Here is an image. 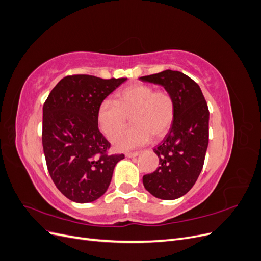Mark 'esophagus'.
<instances>
[{
  "mask_svg": "<svg viewBox=\"0 0 261 261\" xmlns=\"http://www.w3.org/2000/svg\"><path fill=\"white\" fill-rule=\"evenodd\" d=\"M138 154H139L138 151H136V152H126V156H127V158H135Z\"/></svg>",
  "mask_w": 261,
  "mask_h": 261,
  "instance_id": "34e87169",
  "label": "esophagus"
}]
</instances>
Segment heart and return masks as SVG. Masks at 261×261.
<instances>
[{
	"instance_id": "b5f03b06",
	"label": "heart",
	"mask_w": 261,
	"mask_h": 261,
	"mask_svg": "<svg viewBox=\"0 0 261 261\" xmlns=\"http://www.w3.org/2000/svg\"><path fill=\"white\" fill-rule=\"evenodd\" d=\"M130 115L133 125L124 131ZM98 123L102 133L111 138L118 150H130L161 138L169 132L175 117V101L167 90H155L152 86L135 84L116 93V101L106 99L98 108Z\"/></svg>"
}]
</instances>
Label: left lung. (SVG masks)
Instances as JSON below:
<instances>
[{"label": "left lung", "mask_w": 261, "mask_h": 261, "mask_svg": "<svg viewBox=\"0 0 261 261\" xmlns=\"http://www.w3.org/2000/svg\"><path fill=\"white\" fill-rule=\"evenodd\" d=\"M140 81L161 85L175 101V117L169 133L153 148L159 168L143 183L156 198L173 200L189 192L203 167L209 143V110L198 84L177 70L143 76Z\"/></svg>", "instance_id": "left-lung-1"}]
</instances>
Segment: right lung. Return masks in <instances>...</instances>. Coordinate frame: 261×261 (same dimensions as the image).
<instances>
[{
    "mask_svg": "<svg viewBox=\"0 0 261 261\" xmlns=\"http://www.w3.org/2000/svg\"><path fill=\"white\" fill-rule=\"evenodd\" d=\"M127 78L72 75L61 80L43 105L42 146L50 176L69 200L92 202L103 195L124 154H109L98 127V108Z\"/></svg>",
    "mask_w": 261,
    "mask_h": 261,
    "instance_id": "obj_1",
    "label": "right lung"
}]
</instances>
